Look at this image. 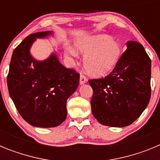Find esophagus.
<instances>
[{"label": "esophagus", "instance_id": "1", "mask_svg": "<svg viewBox=\"0 0 160 160\" xmlns=\"http://www.w3.org/2000/svg\"><path fill=\"white\" fill-rule=\"evenodd\" d=\"M87 82V78H86V76H84L83 74H81L80 75V81H79V82H80V84L82 85L84 84V83H86Z\"/></svg>", "mask_w": 160, "mask_h": 160}]
</instances>
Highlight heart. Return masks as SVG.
<instances>
[{
  "label": "heart",
  "mask_w": 160,
  "mask_h": 160,
  "mask_svg": "<svg viewBox=\"0 0 160 160\" xmlns=\"http://www.w3.org/2000/svg\"><path fill=\"white\" fill-rule=\"evenodd\" d=\"M75 46L85 55L83 65L87 72L94 76H104L113 71L122 55L121 44L107 34L79 38ZM66 52L76 58L78 52L74 48L68 46Z\"/></svg>",
  "instance_id": "b5f03b06"
}]
</instances>
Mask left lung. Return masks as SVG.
Segmentation results:
<instances>
[{
	"instance_id": "obj_1",
	"label": "left lung",
	"mask_w": 160,
	"mask_h": 160,
	"mask_svg": "<svg viewBox=\"0 0 160 160\" xmlns=\"http://www.w3.org/2000/svg\"><path fill=\"white\" fill-rule=\"evenodd\" d=\"M116 67L103 78L89 80L91 111L101 124L123 128L135 122L151 98L152 62L138 42H127Z\"/></svg>"
}]
</instances>
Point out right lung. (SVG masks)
Listing matches in <instances>:
<instances>
[{
    "label": "right lung",
    "mask_w": 160,
    "mask_h": 160,
    "mask_svg": "<svg viewBox=\"0 0 160 160\" xmlns=\"http://www.w3.org/2000/svg\"><path fill=\"white\" fill-rule=\"evenodd\" d=\"M52 34L38 32L25 38L13 50L7 76L8 93L22 118L37 128H54L66 120V101L79 84V73L66 69L52 53L38 61L29 49L37 38Z\"/></svg>",
    "instance_id": "1"
}]
</instances>
